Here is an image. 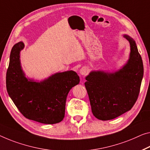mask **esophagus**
I'll return each mask as SVG.
<instances>
[{
  "mask_svg": "<svg viewBox=\"0 0 150 150\" xmlns=\"http://www.w3.org/2000/svg\"><path fill=\"white\" fill-rule=\"evenodd\" d=\"M87 73H88V70H87V69L85 68V67H83V68H82L80 70V74L85 75V74H86Z\"/></svg>",
  "mask_w": 150,
  "mask_h": 150,
  "instance_id": "1",
  "label": "esophagus"
}]
</instances>
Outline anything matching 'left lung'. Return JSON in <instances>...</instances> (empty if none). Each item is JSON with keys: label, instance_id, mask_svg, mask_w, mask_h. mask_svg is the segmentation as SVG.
<instances>
[{"label": "left lung", "instance_id": "obj_1", "mask_svg": "<svg viewBox=\"0 0 150 150\" xmlns=\"http://www.w3.org/2000/svg\"><path fill=\"white\" fill-rule=\"evenodd\" d=\"M130 43L129 59L114 73L93 71L86 77L85 87L94 116L102 121L113 119L131 109L139 96L144 65L135 41L124 35Z\"/></svg>", "mask_w": 150, "mask_h": 150}]
</instances>
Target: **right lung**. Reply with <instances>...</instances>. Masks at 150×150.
Wrapping results in <instances>:
<instances>
[{
  "instance_id": "add662e5",
  "label": "right lung",
  "mask_w": 150,
  "mask_h": 150,
  "mask_svg": "<svg viewBox=\"0 0 150 150\" xmlns=\"http://www.w3.org/2000/svg\"><path fill=\"white\" fill-rule=\"evenodd\" d=\"M23 47L21 41L11 50L6 74L8 95L27 119L44 124L59 123L65 115L68 94L79 84V76L70 70L56 73L40 82L28 80L20 63V52Z\"/></svg>"
}]
</instances>
